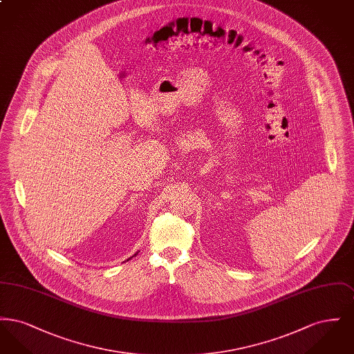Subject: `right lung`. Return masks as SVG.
Listing matches in <instances>:
<instances>
[{
    "instance_id": "obj_1",
    "label": "right lung",
    "mask_w": 354,
    "mask_h": 354,
    "mask_svg": "<svg viewBox=\"0 0 354 354\" xmlns=\"http://www.w3.org/2000/svg\"><path fill=\"white\" fill-rule=\"evenodd\" d=\"M136 253H138V252H136ZM136 253H135V254H136ZM135 254H134V256H135Z\"/></svg>"
}]
</instances>
